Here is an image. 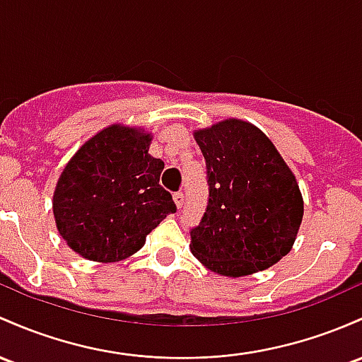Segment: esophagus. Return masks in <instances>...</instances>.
I'll use <instances>...</instances> for the list:
<instances>
[{
    "label": "esophagus",
    "instance_id": "1",
    "mask_svg": "<svg viewBox=\"0 0 362 362\" xmlns=\"http://www.w3.org/2000/svg\"><path fill=\"white\" fill-rule=\"evenodd\" d=\"M173 201H175V204H177V208H182V206H184V201H185L184 192H175Z\"/></svg>",
    "mask_w": 362,
    "mask_h": 362
}]
</instances>
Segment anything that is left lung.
I'll use <instances>...</instances> for the list:
<instances>
[{"label": "left lung", "instance_id": "left-lung-1", "mask_svg": "<svg viewBox=\"0 0 362 362\" xmlns=\"http://www.w3.org/2000/svg\"><path fill=\"white\" fill-rule=\"evenodd\" d=\"M209 199L190 228V251L206 268L245 276L291 252L304 204L296 177L261 130L225 120L197 130Z\"/></svg>", "mask_w": 362, "mask_h": 362}]
</instances>
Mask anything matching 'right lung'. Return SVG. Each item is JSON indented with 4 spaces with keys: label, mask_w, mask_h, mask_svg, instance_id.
I'll return each instance as SVG.
<instances>
[{
    "label": "right lung",
    "mask_w": 362,
    "mask_h": 362,
    "mask_svg": "<svg viewBox=\"0 0 362 362\" xmlns=\"http://www.w3.org/2000/svg\"><path fill=\"white\" fill-rule=\"evenodd\" d=\"M151 136L111 125L69 161L53 196L58 232L75 252L115 263L137 252L146 235L177 211L160 185L165 163L153 158Z\"/></svg>",
    "instance_id": "right-lung-1"
}]
</instances>
